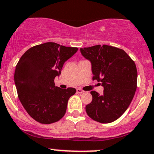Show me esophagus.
<instances>
[{
  "mask_svg": "<svg viewBox=\"0 0 154 154\" xmlns=\"http://www.w3.org/2000/svg\"><path fill=\"white\" fill-rule=\"evenodd\" d=\"M83 92H84V91L82 90V89H80V88L77 89V93H78V94H82Z\"/></svg>",
  "mask_w": 154,
  "mask_h": 154,
  "instance_id": "34e87169",
  "label": "esophagus"
}]
</instances>
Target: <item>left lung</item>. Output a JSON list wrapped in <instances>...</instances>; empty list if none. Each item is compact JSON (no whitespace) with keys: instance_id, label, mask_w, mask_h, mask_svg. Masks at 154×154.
<instances>
[{"instance_id":"8db88e82","label":"left lung","mask_w":154,"mask_h":154,"mask_svg":"<svg viewBox=\"0 0 154 154\" xmlns=\"http://www.w3.org/2000/svg\"><path fill=\"white\" fill-rule=\"evenodd\" d=\"M80 52L91 61L93 80L104 87L102 95L91 91L93 99L86 105V112L97 122H113L124 114L134 96L137 83L136 65L124 50L109 45L84 47Z\"/></svg>"}]
</instances>
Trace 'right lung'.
Returning <instances> with one entry per match:
<instances>
[{
  "label": "right lung",
  "mask_w": 154,
  "mask_h": 154,
  "mask_svg": "<svg viewBox=\"0 0 154 154\" xmlns=\"http://www.w3.org/2000/svg\"><path fill=\"white\" fill-rule=\"evenodd\" d=\"M78 50L55 42L32 47L22 55L16 66L14 82L23 107L37 122L50 124L61 119L74 88L55 85L63 63Z\"/></svg>",
  "instance_id": "1"
}]
</instances>
